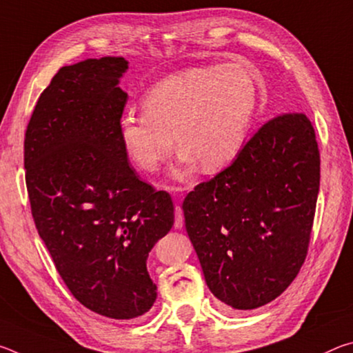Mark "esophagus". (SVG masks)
<instances>
[{"instance_id":"1","label":"esophagus","mask_w":353,"mask_h":353,"mask_svg":"<svg viewBox=\"0 0 353 353\" xmlns=\"http://www.w3.org/2000/svg\"><path fill=\"white\" fill-rule=\"evenodd\" d=\"M174 227L176 229H182L183 227V212H182V207L181 205H176L174 208Z\"/></svg>"}]
</instances>
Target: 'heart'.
I'll return each mask as SVG.
<instances>
[{
	"instance_id": "b5f03b06",
	"label": "heart",
	"mask_w": 353,
	"mask_h": 353,
	"mask_svg": "<svg viewBox=\"0 0 353 353\" xmlns=\"http://www.w3.org/2000/svg\"><path fill=\"white\" fill-rule=\"evenodd\" d=\"M259 94V83L241 65L191 67L149 88L143 113L123 115L119 137L129 159L146 172L170 157L174 140L185 170L198 163L202 171H218L240 152Z\"/></svg>"
}]
</instances>
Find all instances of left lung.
Returning <instances> with one entry per match:
<instances>
[{"label":"left lung","instance_id":"1","mask_svg":"<svg viewBox=\"0 0 353 353\" xmlns=\"http://www.w3.org/2000/svg\"><path fill=\"white\" fill-rule=\"evenodd\" d=\"M321 155L312 121L285 112L182 208L207 286L234 310L266 305L301 271L312 238Z\"/></svg>","mask_w":353,"mask_h":353}]
</instances>
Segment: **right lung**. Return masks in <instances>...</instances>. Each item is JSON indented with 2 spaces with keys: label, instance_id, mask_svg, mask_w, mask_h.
<instances>
[{
  "label": "right lung",
  "instance_id": "1",
  "mask_svg": "<svg viewBox=\"0 0 353 353\" xmlns=\"http://www.w3.org/2000/svg\"><path fill=\"white\" fill-rule=\"evenodd\" d=\"M124 57L62 67L25 134L31 213L54 266L83 307L112 319L145 314L157 297L149 250L174 224L166 191L135 174L119 137Z\"/></svg>",
  "mask_w": 353,
  "mask_h": 353
}]
</instances>
